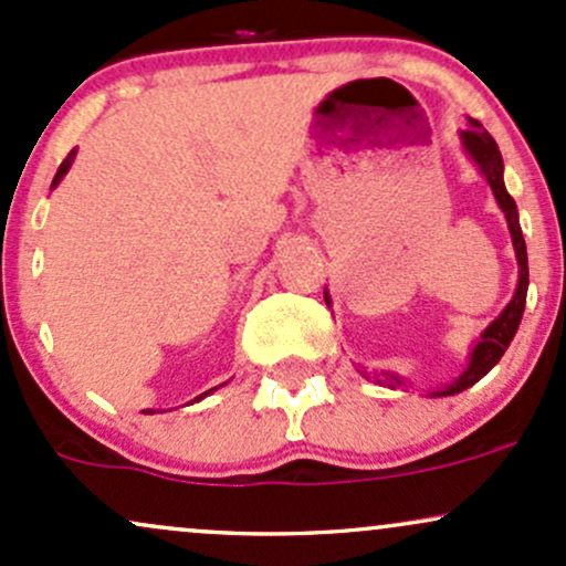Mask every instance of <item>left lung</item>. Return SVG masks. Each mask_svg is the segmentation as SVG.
<instances>
[{"label": "left lung", "instance_id": "left-lung-1", "mask_svg": "<svg viewBox=\"0 0 566 566\" xmlns=\"http://www.w3.org/2000/svg\"><path fill=\"white\" fill-rule=\"evenodd\" d=\"M460 143H463L465 154H469L473 165L479 167V172L484 175V180L490 184L492 193H495V201L503 210L505 223H509L511 231V242H513V252H516V263H518V282H516V292L505 305L503 311L484 327V333L476 337L473 343L471 356H469V365H465L463 373L458 375L452 382L447 386L433 388L428 391V396H454L465 388H471L473 382H479L490 373L492 367L497 365L500 356L505 354V348L511 346L513 335H516L518 324H522V314H524V303H527V287H530V265H527V244H524L522 237V226H518V210H516V201L511 199V193L505 191V180H503V157H500V148L495 138H492L486 129L479 125L476 119H469V127L460 129ZM324 303L333 305V297L329 292L324 290ZM375 382H382V386L396 388V386H405V380L394 373H382L375 378Z\"/></svg>", "mask_w": 566, "mask_h": 566}]
</instances>
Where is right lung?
<instances>
[{
	"label": "right lung",
	"mask_w": 566,
	"mask_h": 566,
	"mask_svg": "<svg viewBox=\"0 0 566 566\" xmlns=\"http://www.w3.org/2000/svg\"><path fill=\"white\" fill-rule=\"evenodd\" d=\"M74 159H76V148H71V154H69V157L63 159V165H61V167H57V172H55V178H53V188H55L57 184H61V180H63V175H66V172L71 170V165H74ZM212 391H218V386H216V388H210V391H205V394H201V396H197V399H193V401L205 399V396H210ZM146 412H148V415H154V409H146Z\"/></svg>",
	"instance_id": "1"
}]
</instances>
